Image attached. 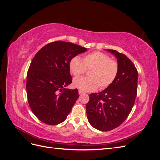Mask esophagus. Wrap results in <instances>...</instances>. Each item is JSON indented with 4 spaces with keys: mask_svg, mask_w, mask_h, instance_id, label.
<instances>
[{
    "mask_svg": "<svg viewBox=\"0 0 160 160\" xmlns=\"http://www.w3.org/2000/svg\"><path fill=\"white\" fill-rule=\"evenodd\" d=\"M83 93H84L83 91H81V90L79 91V95H82V94H83Z\"/></svg>",
    "mask_w": 160,
    "mask_h": 160,
    "instance_id": "esophagus-1",
    "label": "esophagus"
}]
</instances>
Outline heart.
<instances>
[{"label":"heart","instance_id":"b5f03b06","mask_svg":"<svg viewBox=\"0 0 160 160\" xmlns=\"http://www.w3.org/2000/svg\"><path fill=\"white\" fill-rule=\"evenodd\" d=\"M69 70L74 76L88 71V77H76L73 81L75 88L82 91H94L98 88L105 89L113 83L119 71L117 61L101 52L95 51L86 55L81 59L74 57L69 61Z\"/></svg>","mask_w":160,"mask_h":160}]
</instances>
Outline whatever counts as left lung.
<instances>
[{"instance_id": "left-lung-1", "label": "left lung", "mask_w": 160, "mask_h": 160, "mask_svg": "<svg viewBox=\"0 0 160 160\" xmlns=\"http://www.w3.org/2000/svg\"><path fill=\"white\" fill-rule=\"evenodd\" d=\"M117 59L118 74L103 91L89 95L86 113L89 123L103 132L112 130L127 119L138 92V72L129 58L117 51L108 49Z\"/></svg>"}]
</instances>
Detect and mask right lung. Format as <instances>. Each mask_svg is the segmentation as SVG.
Instances as JSON below:
<instances>
[{
	"label": "right lung",
	"mask_w": 160,
	"mask_h": 160,
	"mask_svg": "<svg viewBox=\"0 0 160 160\" xmlns=\"http://www.w3.org/2000/svg\"><path fill=\"white\" fill-rule=\"evenodd\" d=\"M87 50L65 41L46 45L32 59L27 75V93L32 113L48 125L59 124L67 118L79 98L78 89H65L72 83L69 61Z\"/></svg>",
	"instance_id": "obj_1"
}]
</instances>
